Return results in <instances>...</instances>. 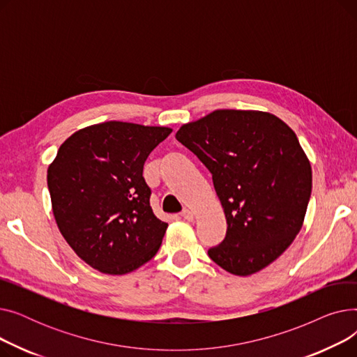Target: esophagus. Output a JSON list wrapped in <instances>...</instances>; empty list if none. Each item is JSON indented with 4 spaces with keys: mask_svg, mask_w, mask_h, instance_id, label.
Returning a JSON list of instances; mask_svg holds the SVG:
<instances>
[{
    "mask_svg": "<svg viewBox=\"0 0 357 357\" xmlns=\"http://www.w3.org/2000/svg\"><path fill=\"white\" fill-rule=\"evenodd\" d=\"M181 217L185 218V220H188V221H192V220L195 218V214H194V211H191V210H188V208H185V210L181 213Z\"/></svg>",
    "mask_w": 357,
    "mask_h": 357,
    "instance_id": "esophagus-1",
    "label": "esophagus"
}]
</instances>
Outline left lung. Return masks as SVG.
I'll return each instance as SVG.
<instances>
[{"mask_svg": "<svg viewBox=\"0 0 357 357\" xmlns=\"http://www.w3.org/2000/svg\"><path fill=\"white\" fill-rule=\"evenodd\" d=\"M175 137L213 174L226 214V238L208 256L237 276L269 266L303 229L311 197V165L294 130L266 111L215 109Z\"/></svg>", "mask_w": 357, "mask_h": 357, "instance_id": "1", "label": "left lung"}]
</instances>
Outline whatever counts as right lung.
Here are the masks:
<instances>
[{"mask_svg":"<svg viewBox=\"0 0 357 357\" xmlns=\"http://www.w3.org/2000/svg\"><path fill=\"white\" fill-rule=\"evenodd\" d=\"M171 127L105 121L75 131L47 167L59 231L86 265L126 275L152 259L166 233L150 207L143 165Z\"/></svg>","mask_w":357,"mask_h":357,"instance_id":"obj_1","label":"right lung"}]
</instances>
